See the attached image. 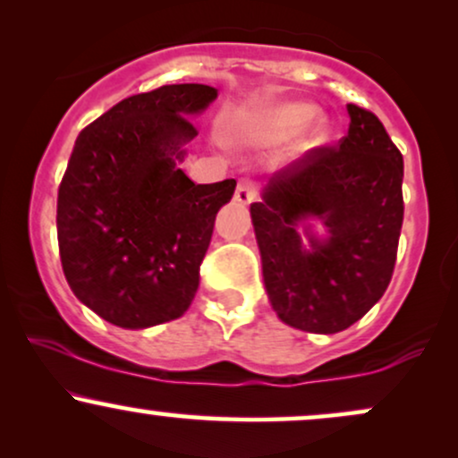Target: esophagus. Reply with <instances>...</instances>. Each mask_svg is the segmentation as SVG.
I'll return each mask as SVG.
<instances>
[{
	"mask_svg": "<svg viewBox=\"0 0 458 458\" xmlns=\"http://www.w3.org/2000/svg\"><path fill=\"white\" fill-rule=\"evenodd\" d=\"M236 202H241V205H250V202H253L258 198V185L253 183L251 179H241L239 185H236Z\"/></svg>",
	"mask_w": 458,
	"mask_h": 458,
	"instance_id": "esophagus-1",
	"label": "esophagus"
}]
</instances>
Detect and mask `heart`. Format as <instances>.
Wrapping results in <instances>:
<instances>
[{"label": "heart", "mask_w": 458, "mask_h": 458, "mask_svg": "<svg viewBox=\"0 0 458 458\" xmlns=\"http://www.w3.org/2000/svg\"><path fill=\"white\" fill-rule=\"evenodd\" d=\"M247 130L256 140L273 142L301 131L302 145H313L324 136V119L310 104H279L264 108L247 121Z\"/></svg>", "instance_id": "heart-1"}]
</instances>
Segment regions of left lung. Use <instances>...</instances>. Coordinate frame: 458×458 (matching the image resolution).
I'll return each mask as SVG.
<instances>
[{"label": "left lung", "instance_id": "obj_1", "mask_svg": "<svg viewBox=\"0 0 458 458\" xmlns=\"http://www.w3.org/2000/svg\"><path fill=\"white\" fill-rule=\"evenodd\" d=\"M337 145L302 153L268 179L251 222L277 316L307 333L350 328L386 292L403 225V156L371 110L348 104ZM319 216L327 242L307 250L298 222Z\"/></svg>", "mask_w": 458, "mask_h": 458}]
</instances>
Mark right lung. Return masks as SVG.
<instances>
[{"label": "right lung", "instance_id": "1", "mask_svg": "<svg viewBox=\"0 0 458 458\" xmlns=\"http://www.w3.org/2000/svg\"><path fill=\"white\" fill-rule=\"evenodd\" d=\"M217 89L164 85L114 104L81 131L57 194V241L76 299L121 328L181 318L200 284L215 215L236 181L196 185L176 159L198 134L185 114Z\"/></svg>", "mask_w": 458, "mask_h": 458}]
</instances>
